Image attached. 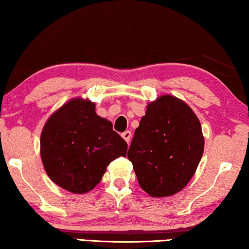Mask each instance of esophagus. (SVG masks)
<instances>
[{
  "mask_svg": "<svg viewBox=\"0 0 249 249\" xmlns=\"http://www.w3.org/2000/svg\"><path fill=\"white\" fill-rule=\"evenodd\" d=\"M121 136H122V138H124L125 141H127L128 143L130 142V140H131V131H129V130H127V131H124Z\"/></svg>",
  "mask_w": 249,
  "mask_h": 249,
  "instance_id": "esophagus-1",
  "label": "esophagus"
}]
</instances>
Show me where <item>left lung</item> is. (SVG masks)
<instances>
[{
	"mask_svg": "<svg viewBox=\"0 0 249 249\" xmlns=\"http://www.w3.org/2000/svg\"><path fill=\"white\" fill-rule=\"evenodd\" d=\"M204 152L200 122L185 102L162 95L149 103L128 158L138 182L152 197L171 196L193 177Z\"/></svg>",
	"mask_w": 249,
	"mask_h": 249,
	"instance_id": "left-lung-1",
	"label": "left lung"
}]
</instances>
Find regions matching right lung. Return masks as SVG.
<instances>
[{
	"label": "right lung",
	"instance_id": "1",
	"mask_svg": "<svg viewBox=\"0 0 249 249\" xmlns=\"http://www.w3.org/2000/svg\"><path fill=\"white\" fill-rule=\"evenodd\" d=\"M40 143L49 177L73 194L93 189L107 166L125 157L128 149L111 122L95 113L94 103L82 99L69 101L50 117Z\"/></svg>",
	"mask_w": 249,
	"mask_h": 249
}]
</instances>
